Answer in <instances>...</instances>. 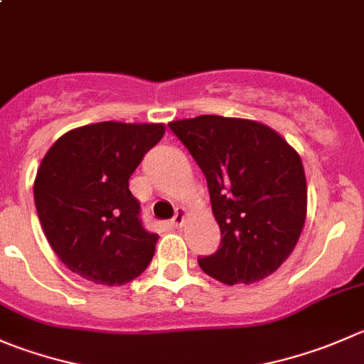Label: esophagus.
I'll return each mask as SVG.
<instances>
[{
    "label": "esophagus",
    "mask_w": 364,
    "mask_h": 364,
    "mask_svg": "<svg viewBox=\"0 0 364 364\" xmlns=\"http://www.w3.org/2000/svg\"><path fill=\"white\" fill-rule=\"evenodd\" d=\"M185 220H186V210L185 208H178V210H176L174 218H172V225H174V228H181V225L185 224Z\"/></svg>",
    "instance_id": "1"
}]
</instances>
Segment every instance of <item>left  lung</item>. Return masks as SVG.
Wrapping results in <instances>:
<instances>
[{
    "label": "left lung",
    "mask_w": 364,
    "mask_h": 364,
    "mask_svg": "<svg viewBox=\"0 0 364 364\" xmlns=\"http://www.w3.org/2000/svg\"><path fill=\"white\" fill-rule=\"evenodd\" d=\"M168 126L203 171L220 228V247L199 267L229 287L274 274L297 245L308 210L297 151L247 119L199 115Z\"/></svg>",
    "instance_id": "8db88e82"
}]
</instances>
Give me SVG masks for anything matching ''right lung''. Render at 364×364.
Listing matches in <instances>:
<instances>
[{
	"label": "right lung",
	"mask_w": 364,
	"mask_h": 364,
	"mask_svg": "<svg viewBox=\"0 0 364 364\" xmlns=\"http://www.w3.org/2000/svg\"><path fill=\"white\" fill-rule=\"evenodd\" d=\"M164 133V124L108 121L70 129L49 147L35 208L49 245L74 274L121 287L151 263L158 235L142 225L129 176Z\"/></svg>",
	"instance_id": "obj_1"
}]
</instances>
